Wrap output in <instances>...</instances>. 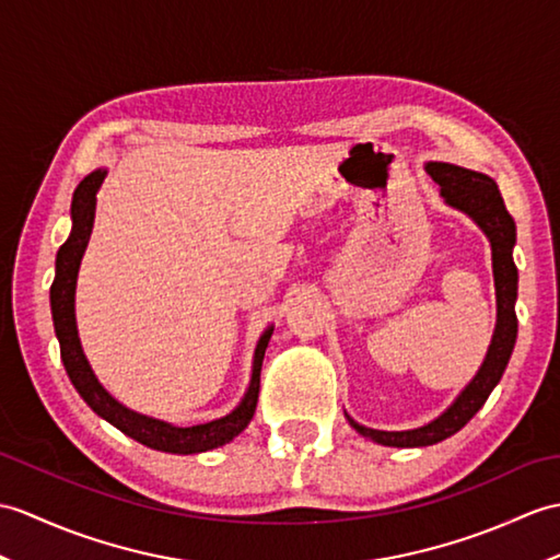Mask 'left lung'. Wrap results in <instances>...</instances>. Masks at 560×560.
I'll return each mask as SVG.
<instances>
[{
  "label": "left lung",
  "mask_w": 560,
  "mask_h": 560,
  "mask_svg": "<svg viewBox=\"0 0 560 560\" xmlns=\"http://www.w3.org/2000/svg\"><path fill=\"white\" fill-rule=\"evenodd\" d=\"M424 168L439 184L441 198L446 200V205L470 217L491 243L493 285H497V329H493V339L482 368L472 376V382L463 388L460 396L448 406V410L441 412L429 424L406 429V432H384V429L360 424L346 415L350 427L358 434L374 441V444L396 448L432 446L460 432L475 418V412L485 406L493 386L501 382L517 336V267L513 262L515 221L509 210H505L497 180L489 178L487 174L472 172V168H463L446 162H427Z\"/></svg>",
  "instance_id": "left-lung-1"
}]
</instances>
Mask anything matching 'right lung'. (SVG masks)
Returning <instances> with one entry per match:
<instances>
[{"mask_svg":"<svg viewBox=\"0 0 560 560\" xmlns=\"http://www.w3.org/2000/svg\"><path fill=\"white\" fill-rule=\"evenodd\" d=\"M104 176H107V172H104V168H97V172L88 174L73 192L71 236L57 253V275H55V283H51L49 289L51 319H55V331L61 348L63 368H67L71 384L75 386V392L81 394V398L88 402V406L93 408L102 420H107L116 429H121L126 436L140 441L142 446H150L154 451H164V453H180V456L224 446L229 441H233V436H238L253 420L255 408H257V394H259V370H262L265 350L275 327H269L262 336H259L257 348H255V360H253L250 386L248 392H245L243 400L238 402V408L231 410L226 418L195 424V427H174L168 422L148 418V415L128 410L114 396H109L107 388L97 382V376L83 353L81 339H78V329H75V307H73L78 269H81V259L88 248L90 233H93L95 202H97L95 195L102 186Z\"/></svg>","mask_w":560,"mask_h":560,"instance_id":"obj_1","label":"right lung"}]
</instances>
